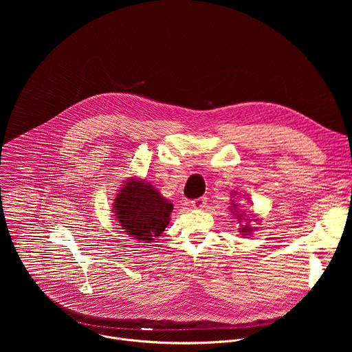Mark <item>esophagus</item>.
<instances>
[{
	"mask_svg": "<svg viewBox=\"0 0 352 352\" xmlns=\"http://www.w3.org/2000/svg\"><path fill=\"white\" fill-rule=\"evenodd\" d=\"M207 203V198L206 197H201V198H198V199H194V201H191V206L194 207V208H198V210H201L204 207V204Z\"/></svg>",
	"mask_w": 352,
	"mask_h": 352,
	"instance_id": "1",
	"label": "esophagus"
}]
</instances>
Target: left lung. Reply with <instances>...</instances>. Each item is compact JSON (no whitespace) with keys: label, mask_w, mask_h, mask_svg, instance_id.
Instances as JSON below:
<instances>
[{"label":"left lung","mask_w":352,"mask_h":352,"mask_svg":"<svg viewBox=\"0 0 352 352\" xmlns=\"http://www.w3.org/2000/svg\"><path fill=\"white\" fill-rule=\"evenodd\" d=\"M232 204H233V206H232V212L236 215V218H237L240 222H241V219H244V221L247 222L245 225H240V226H241V228H240V233H241L243 236H250L252 232L256 230L257 228H252L251 225H250V219H248V218H244V212H245V211H243V212H239V211H237V206H239V204H236V201H232ZM254 221H257V219H254Z\"/></svg>","instance_id":"obj_1"}]
</instances>
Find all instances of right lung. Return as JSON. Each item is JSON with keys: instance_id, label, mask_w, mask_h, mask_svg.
I'll return each mask as SVG.
<instances>
[{"instance_id": "obj_1", "label": "right lung", "mask_w": 352, "mask_h": 352, "mask_svg": "<svg viewBox=\"0 0 352 352\" xmlns=\"http://www.w3.org/2000/svg\"><path fill=\"white\" fill-rule=\"evenodd\" d=\"M173 204L151 184L135 177L129 179L112 204L119 226L133 240L153 243L169 225Z\"/></svg>"}]
</instances>
